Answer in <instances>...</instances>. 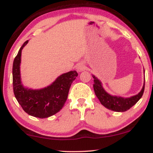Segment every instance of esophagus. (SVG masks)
<instances>
[{
    "label": "esophagus",
    "instance_id": "esophagus-1",
    "mask_svg": "<svg viewBox=\"0 0 153 153\" xmlns=\"http://www.w3.org/2000/svg\"><path fill=\"white\" fill-rule=\"evenodd\" d=\"M76 70L78 71V72H83V70H85V66L83 65V64L82 63H79L76 65Z\"/></svg>",
    "mask_w": 153,
    "mask_h": 153
}]
</instances>
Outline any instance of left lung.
Segmentation results:
<instances>
[{
    "mask_svg": "<svg viewBox=\"0 0 153 153\" xmlns=\"http://www.w3.org/2000/svg\"><path fill=\"white\" fill-rule=\"evenodd\" d=\"M93 77L94 79V91L101 104L108 109L117 112L126 111L132 107L141 99L145 88V83H144L140 93L130 97L125 98L118 96L111 95L103 88L101 81L94 75H93Z\"/></svg>",
    "mask_w": 153,
    "mask_h": 153,
    "instance_id": "8db88e82",
    "label": "left lung"
}]
</instances>
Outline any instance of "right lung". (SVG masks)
<instances>
[{
	"label": "right lung",
	"mask_w": 153,
	"mask_h": 153,
	"mask_svg": "<svg viewBox=\"0 0 153 153\" xmlns=\"http://www.w3.org/2000/svg\"><path fill=\"white\" fill-rule=\"evenodd\" d=\"M28 42L27 40L20 48L14 58L12 67L14 94L23 109L30 116L45 118L56 114L65 103L70 88L78 76L76 71L62 74L51 85L42 89L25 88L21 80L20 63L22 51Z\"/></svg>",
	"instance_id": "1"
}]
</instances>
